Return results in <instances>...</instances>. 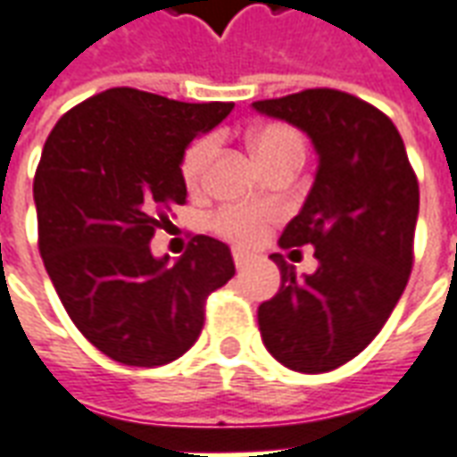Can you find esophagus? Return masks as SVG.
Returning <instances> with one entry per match:
<instances>
[{"label":"esophagus","instance_id":"obj_1","mask_svg":"<svg viewBox=\"0 0 457 457\" xmlns=\"http://www.w3.org/2000/svg\"><path fill=\"white\" fill-rule=\"evenodd\" d=\"M232 259H235V267L237 269H245L249 264V254L247 252H242V249H235V252H232Z\"/></svg>","mask_w":457,"mask_h":457}]
</instances>
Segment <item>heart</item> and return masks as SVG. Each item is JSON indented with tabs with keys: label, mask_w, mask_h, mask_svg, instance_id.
<instances>
[{
	"label": "heart",
	"mask_w": 457,
	"mask_h": 457,
	"mask_svg": "<svg viewBox=\"0 0 457 457\" xmlns=\"http://www.w3.org/2000/svg\"><path fill=\"white\" fill-rule=\"evenodd\" d=\"M249 144L257 154V159L274 170L284 163H303L306 159V139L303 134L291 127L287 121H269L259 124L249 131ZM218 139L212 134H205L190 144L183 159H180V176L186 180L190 190H200L205 186L208 166L212 154H215ZM274 220V212L269 208H257V205H228L220 208L210 225L222 237L239 242V245H252L262 237V232L269 222Z\"/></svg>",
	"instance_id": "1"
}]
</instances>
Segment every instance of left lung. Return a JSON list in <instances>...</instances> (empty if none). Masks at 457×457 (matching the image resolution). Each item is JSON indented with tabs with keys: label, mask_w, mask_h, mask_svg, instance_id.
Returning <instances> with one entry per match:
<instances>
[{
	"label": "left lung",
	"mask_w": 457,
	"mask_h": 457,
	"mask_svg": "<svg viewBox=\"0 0 457 457\" xmlns=\"http://www.w3.org/2000/svg\"><path fill=\"white\" fill-rule=\"evenodd\" d=\"M254 110L303 129L318 151L313 188L278 239L284 249L311 245L318 269L301 278L271 254L281 288L259 306V333L288 370L330 372L372 343L402 298L419 180L394 121L354 95L313 87Z\"/></svg>",
	"instance_id": "8db88e82"
}]
</instances>
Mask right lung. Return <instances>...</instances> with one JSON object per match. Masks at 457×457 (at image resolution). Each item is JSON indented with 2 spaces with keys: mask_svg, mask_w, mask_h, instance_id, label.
Returning <instances> with one entry per match:
<instances>
[{
  "mask_svg": "<svg viewBox=\"0 0 457 457\" xmlns=\"http://www.w3.org/2000/svg\"><path fill=\"white\" fill-rule=\"evenodd\" d=\"M232 107L112 87L68 110L46 139L34 176L38 252L75 328L114 362L179 360L198 340L210 294L235 277L229 247L208 235L173 267L149 249L188 195L186 146Z\"/></svg>",
  "mask_w": 457,
  "mask_h": 457,
  "instance_id": "1",
  "label": "right lung"
}]
</instances>
